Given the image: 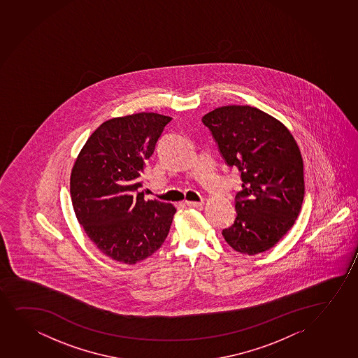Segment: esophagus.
<instances>
[{"mask_svg":"<svg viewBox=\"0 0 358 358\" xmlns=\"http://www.w3.org/2000/svg\"><path fill=\"white\" fill-rule=\"evenodd\" d=\"M185 205L189 208H203L204 201H185Z\"/></svg>","mask_w":358,"mask_h":358,"instance_id":"1","label":"esophagus"}]
</instances>
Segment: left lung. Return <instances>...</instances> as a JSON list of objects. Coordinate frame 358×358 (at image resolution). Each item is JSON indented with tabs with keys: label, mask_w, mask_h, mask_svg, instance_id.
<instances>
[{
	"label": "left lung",
	"mask_w": 358,
	"mask_h": 358,
	"mask_svg": "<svg viewBox=\"0 0 358 358\" xmlns=\"http://www.w3.org/2000/svg\"><path fill=\"white\" fill-rule=\"evenodd\" d=\"M227 166L241 172L236 220L222 236L234 250L255 255L293 227L303 195V163L296 142L277 119L250 106L217 108L203 116Z\"/></svg>",
	"instance_id": "obj_1"
}]
</instances>
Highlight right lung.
<instances>
[{"label": "right lung", "instance_id": "add662e5", "mask_svg": "<svg viewBox=\"0 0 358 358\" xmlns=\"http://www.w3.org/2000/svg\"><path fill=\"white\" fill-rule=\"evenodd\" d=\"M170 116L138 113L103 122L75 162L70 193L75 215L98 249L113 260L136 264L166 239L176 209L144 200L140 177Z\"/></svg>", "mask_w": 358, "mask_h": 358}]
</instances>
